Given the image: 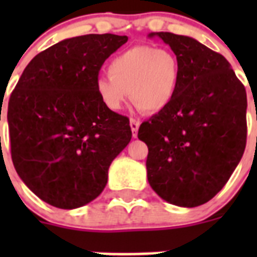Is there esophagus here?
Returning a JSON list of instances; mask_svg holds the SVG:
<instances>
[{"mask_svg": "<svg viewBox=\"0 0 257 257\" xmlns=\"http://www.w3.org/2000/svg\"><path fill=\"white\" fill-rule=\"evenodd\" d=\"M130 126H131V131H133L134 138H136V136H138V130H139V127H140V121L139 119H135V118H131Z\"/></svg>", "mask_w": 257, "mask_h": 257, "instance_id": "1", "label": "esophagus"}]
</instances>
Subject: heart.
I'll list each match as a JSON object with an SVG mask.
<instances>
[{
    "label": "heart",
    "mask_w": 257,
    "mask_h": 257,
    "mask_svg": "<svg viewBox=\"0 0 257 257\" xmlns=\"http://www.w3.org/2000/svg\"><path fill=\"white\" fill-rule=\"evenodd\" d=\"M109 77L95 82V91L110 110H119L128 97L144 112H158L169 105L178 87L180 67L170 51L135 46L112 59Z\"/></svg>",
    "instance_id": "obj_1"
}]
</instances>
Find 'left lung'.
<instances>
[{
    "label": "left lung",
    "instance_id": "1",
    "mask_svg": "<svg viewBox=\"0 0 257 257\" xmlns=\"http://www.w3.org/2000/svg\"><path fill=\"white\" fill-rule=\"evenodd\" d=\"M180 67L178 87L166 108L139 127L148 145L147 176L162 199L197 207L216 196L243 156L246 88L229 61L197 40L153 32Z\"/></svg>",
    "mask_w": 257,
    "mask_h": 257
}]
</instances>
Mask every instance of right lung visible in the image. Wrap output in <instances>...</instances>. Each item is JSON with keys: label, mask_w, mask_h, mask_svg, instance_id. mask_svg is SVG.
<instances>
[{"label": "right lung", "mask_w": 257, "mask_h": 257, "mask_svg": "<svg viewBox=\"0 0 257 257\" xmlns=\"http://www.w3.org/2000/svg\"><path fill=\"white\" fill-rule=\"evenodd\" d=\"M127 40L105 33L60 41L32 59L11 92L14 167L54 207L72 210L96 198L112 161L130 143V119L95 91L101 65Z\"/></svg>", "instance_id": "right-lung-1"}]
</instances>
